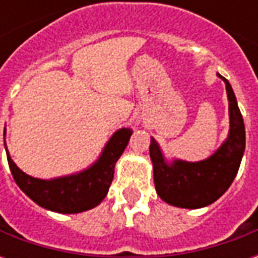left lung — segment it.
I'll use <instances>...</instances> for the list:
<instances>
[{
    "instance_id": "8db88e82",
    "label": "left lung",
    "mask_w": 258,
    "mask_h": 258,
    "mask_svg": "<svg viewBox=\"0 0 258 258\" xmlns=\"http://www.w3.org/2000/svg\"><path fill=\"white\" fill-rule=\"evenodd\" d=\"M229 102V133L228 138L210 157L200 162H184L175 159L168 163L153 137L151 153L153 179L157 195L166 203L182 209H200L214 203L227 192L238 174L243 157L246 137L243 117L229 81L221 74Z\"/></svg>"
}]
</instances>
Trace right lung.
Here are the masks:
<instances>
[{"instance_id":"right-lung-1","label":"right lung","mask_w":258,"mask_h":258,"mask_svg":"<svg viewBox=\"0 0 258 258\" xmlns=\"http://www.w3.org/2000/svg\"><path fill=\"white\" fill-rule=\"evenodd\" d=\"M131 134L133 131L130 128L117 130L107 141L99 159L91 167L52 179L27 175L11 159L7 145L5 151L15 182L33 202L47 210L74 214L94 209L105 199L113 181L116 162L123 155Z\"/></svg>"}]
</instances>
